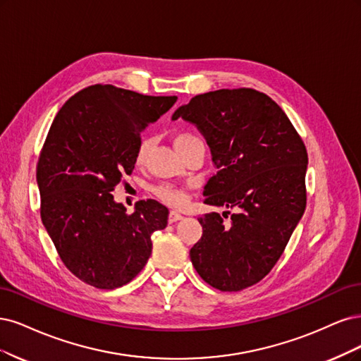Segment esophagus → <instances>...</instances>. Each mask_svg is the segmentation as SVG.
<instances>
[{"label":"esophagus","mask_w":361,"mask_h":361,"mask_svg":"<svg viewBox=\"0 0 361 361\" xmlns=\"http://www.w3.org/2000/svg\"><path fill=\"white\" fill-rule=\"evenodd\" d=\"M181 219H183V216H181L178 212H171V213H169V216H168L169 224L177 222V220H181Z\"/></svg>","instance_id":"obj_1"}]
</instances>
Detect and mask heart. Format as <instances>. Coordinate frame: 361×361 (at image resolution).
Instances as JSON below:
<instances>
[{
  "instance_id": "heart-1",
  "label": "heart",
  "mask_w": 361,
  "mask_h": 361,
  "mask_svg": "<svg viewBox=\"0 0 361 361\" xmlns=\"http://www.w3.org/2000/svg\"><path fill=\"white\" fill-rule=\"evenodd\" d=\"M176 147L178 148L180 153H185V151L190 149L195 145L202 144V141L192 132H180L176 135ZM151 147H153V139L149 136H142L139 139L136 148H135V165L136 166H144L145 161L149 156ZM154 195L159 197L161 202H165L171 207H180L188 200V188L184 185H177V184H160L157 188H154Z\"/></svg>"
}]
</instances>
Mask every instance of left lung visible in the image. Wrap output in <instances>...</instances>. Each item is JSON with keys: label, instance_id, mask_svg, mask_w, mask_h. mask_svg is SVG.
Listing matches in <instances>:
<instances>
[{"label": "left lung", "instance_id": "8db88e82", "mask_svg": "<svg viewBox=\"0 0 361 361\" xmlns=\"http://www.w3.org/2000/svg\"><path fill=\"white\" fill-rule=\"evenodd\" d=\"M197 126L217 172L205 204L235 208L202 216L190 259L204 281L224 293L246 289L271 271L306 208L307 151L279 104L253 88L192 97L172 120Z\"/></svg>", "mask_w": 361, "mask_h": 361}]
</instances>
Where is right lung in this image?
Listing matches in <instances>:
<instances>
[{"label": "right lung", "mask_w": 361, "mask_h": 361, "mask_svg": "<svg viewBox=\"0 0 361 361\" xmlns=\"http://www.w3.org/2000/svg\"><path fill=\"white\" fill-rule=\"evenodd\" d=\"M176 102L96 84L52 121L37 161L42 222L67 270L90 286L133 281L151 255V234L168 225L165 205L137 201L129 214L112 192L135 168L141 132Z\"/></svg>", "instance_id": "1"}]
</instances>
